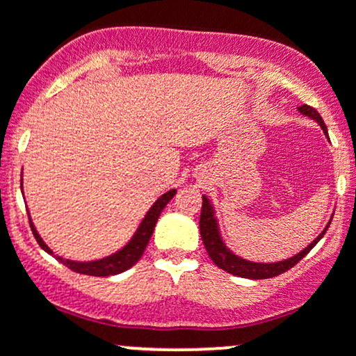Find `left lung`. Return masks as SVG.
Returning <instances> with one entry per match:
<instances>
[{"label": "left lung", "instance_id": "8db88e82", "mask_svg": "<svg viewBox=\"0 0 356 356\" xmlns=\"http://www.w3.org/2000/svg\"><path fill=\"white\" fill-rule=\"evenodd\" d=\"M300 113L307 115V117L314 118L318 125L322 127V131L327 132V127H325L324 120L318 115V111L312 106L303 105L300 106ZM331 222L327 224V227L322 231V234H318L317 239L310 243L303 251H300L294 257L288 258V260L282 261H275V264H257V261H250L245 260V258L238 257V254L232 253L227 246L224 245L220 238V232H218V225H217V218H215V211L211 203L208 201L207 196H203V204H201V215H200V232H201V239H203V245L207 248L208 257L213 260V264L217 265L218 268L222 270L229 272L232 275H238V277H245V279H268V277H275V275L282 274V272L289 270L291 267L298 264L308 251L312 250L322 238H324L325 231L329 229Z\"/></svg>", "mask_w": 356, "mask_h": 356}]
</instances>
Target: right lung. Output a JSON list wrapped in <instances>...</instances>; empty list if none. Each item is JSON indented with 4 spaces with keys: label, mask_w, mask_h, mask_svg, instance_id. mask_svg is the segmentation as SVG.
Masks as SVG:
<instances>
[{
    "label": "right lung",
    "mask_w": 356,
    "mask_h": 356,
    "mask_svg": "<svg viewBox=\"0 0 356 356\" xmlns=\"http://www.w3.org/2000/svg\"><path fill=\"white\" fill-rule=\"evenodd\" d=\"M20 188H22V186H20ZM174 195H175V189H172V191L161 195L160 198L153 203V207L149 208V211L146 213V217L143 218L141 225L138 227L136 234L132 236L131 241L122 248L120 251H117V253L110 254V257H106V258H102V260H95V261H74V260H63L62 257H56V258H58L63 265H67L70 270L79 272V274L96 275V277H108V275H115V274H120V272H125L127 268H131L132 265L139 260V258L143 257V253H145L146 246H148V243H149V238H152L153 231H155L156 220H158V217H160L161 210L167 207L168 201L174 198ZM29 222H31L32 234H34L35 241L39 243V246H41L46 253L53 254V251L49 250L48 245H46V243L41 239V236L38 234V231H35V227H34V224H32L31 218H29Z\"/></svg>",
    "instance_id": "right-lung-1"
}]
</instances>
